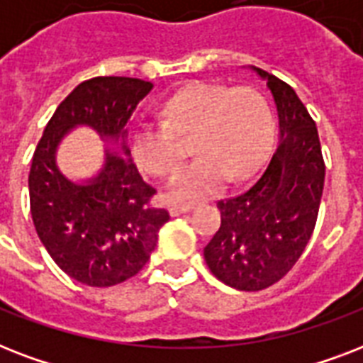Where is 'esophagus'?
<instances>
[{
    "label": "esophagus",
    "mask_w": 363,
    "mask_h": 363,
    "mask_svg": "<svg viewBox=\"0 0 363 363\" xmlns=\"http://www.w3.org/2000/svg\"><path fill=\"white\" fill-rule=\"evenodd\" d=\"M194 205L192 203H171L169 205V215L171 216H179L182 213H188V211H192Z\"/></svg>",
    "instance_id": "34e87169"
}]
</instances>
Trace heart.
<instances>
[{
	"label": "heart",
	"instance_id": "b5f03b06",
	"mask_svg": "<svg viewBox=\"0 0 363 363\" xmlns=\"http://www.w3.org/2000/svg\"><path fill=\"white\" fill-rule=\"evenodd\" d=\"M167 122H143L133 133V156L150 175L171 177L186 160L181 137H196V160L171 182L175 199L216 192L232 177L247 179L267 156L275 116L252 86L194 82L165 104Z\"/></svg>",
	"mask_w": 363,
	"mask_h": 363
}]
</instances>
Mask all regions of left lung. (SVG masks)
I'll return each mask as SVG.
<instances>
[{"mask_svg":"<svg viewBox=\"0 0 363 363\" xmlns=\"http://www.w3.org/2000/svg\"><path fill=\"white\" fill-rule=\"evenodd\" d=\"M254 71L273 94L281 143L245 192L216 203L220 226L203 250L213 275L245 292L279 282L303 254L326 175L318 130L298 94L267 71Z\"/></svg>","mask_w":363,"mask_h":363,"instance_id":"1","label":"left lung"}]
</instances>
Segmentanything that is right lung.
I'll list each match as a JSON object with an SVG mask.
<instances>
[{"mask_svg":"<svg viewBox=\"0 0 363 363\" xmlns=\"http://www.w3.org/2000/svg\"><path fill=\"white\" fill-rule=\"evenodd\" d=\"M152 82L96 77L81 82L48 121L30 169V209L35 232L60 269L88 286H115L145 267L169 213L154 207L156 188L130 158L107 150L105 167L86 184L56 167V148L75 125H90L105 141H122L137 104Z\"/></svg>","mask_w":363,"mask_h":363,"instance_id":"right-lung-1","label":"right lung"}]
</instances>
